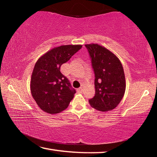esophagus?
<instances>
[{"instance_id": "obj_1", "label": "esophagus", "mask_w": 157, "mask_h": 157, "mask_svg": "<svg viewBox=\"0 0 157 157\" xmlns=\"http://www.w3.org/2000/svg\"><path fill=\"white\" fill-rule=\"evenodd\" d=\"M82 91H83V87H80V88H79L78 89V91L79 92V93H82Z\"/></svg>"}]
</instances>
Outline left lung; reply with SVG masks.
<instances>
[{
    "instance_id": "left-lung-1",
    "label": "left lung",
    "mask_w": 157,
    "mask_h": 157,
    "mask_svg": "<svg viewBox=\"0 0 157 157\" xmlns=\"http://www.w3.org/2000/svg\"><path fill=\"white\" fill-rule=\"evenodd\" d=\"M95 73V96L89 100L93 108L100 111L115 109L124 96L125 77L120 59L98 44H86Z\"/></svg>"
}]
</instances>
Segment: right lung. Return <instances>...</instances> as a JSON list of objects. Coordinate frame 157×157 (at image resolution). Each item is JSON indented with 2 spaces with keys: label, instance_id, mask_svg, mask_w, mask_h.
<instances>
[{
  "label": "right lung",
  "instance_id": "right-lung-1",
  "mask_svg": "<svg viewBox=\"0 0 157 157\" xmlns=\"http://www.w3.org/2000/svg\"><path fill=\"white\" fill-rule=\"evenodd\" d=\"M82 47V45H64L53 48L36 61L32 73L30 91L37 105L45 112H62L74 98L75 90L71 88L60 67Z\"/></svg>",
  "mask_w": 157,
  "mask_h": 157
}]
</instances>
